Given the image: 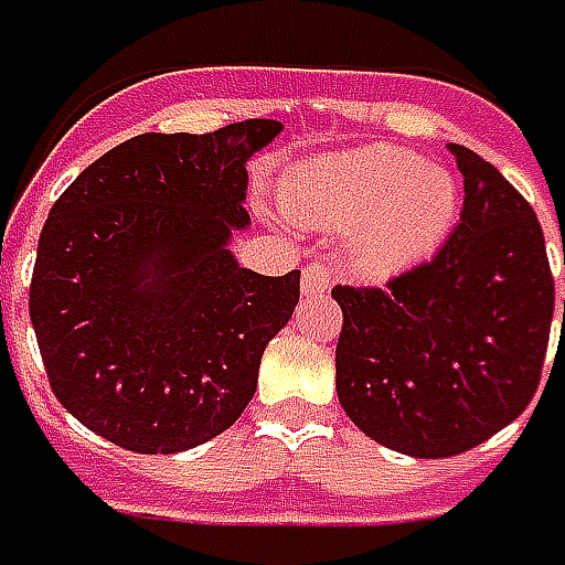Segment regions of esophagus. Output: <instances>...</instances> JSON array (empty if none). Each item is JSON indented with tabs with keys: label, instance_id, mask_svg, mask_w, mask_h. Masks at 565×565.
Here are the masks:
<instances>
[{
	"label": "esophagus",
	"instance_id": "34e87169",
	"mask_svg": "<svg viewBox=\"0 0 565 565\" xmlns=\"http://www.w3.org/2000/svg\"><path fill=\"white\" fill-rule=\"evenodd\" d=\"M331 266H324V263H309V266L302 268V290L306 294H324V290H331Z\"/></svg>",
	"mask_w": 565,
	"mask_h": 565
}]
</instances>
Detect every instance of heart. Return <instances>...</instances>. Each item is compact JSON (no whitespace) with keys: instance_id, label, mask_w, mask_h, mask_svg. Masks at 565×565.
<instances>
[{"instance_id":"heart-1","label":"heart","mask_w":565,"mask_h":565,"mask_svg":"<svg viewBox=\"0 0 565 565\" xmlns=\"http://www.w3.org/2000/svg\"><path fill=\"white\" fill-rule=\"evenodd\" d=\"M284 198L302 222L355 228L349 256L371 275H390L433 256L458 218L455 179L393 145L299 167L287 179Z\"/></svg>"}]
</instances>
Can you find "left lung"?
<instances>
[{"label":"left lung","mask_w":565,"mask_h":565,"mask_svg":"<svg viewBox=\"0 0 565 565\" xmlns=\"http://www.w3.org/2000/svg\"><path fill=\"white\" fill-rule=\"evenodd\" d=\"M448 151L463 210L439 253L383 287L331 290L343 309L340 405L364 436L412 458H451L513 424L539 390L554 321L535 210L489 160Z\"/></svg>","instance_id":"8db88e82"}]
</instances>
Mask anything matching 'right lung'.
Instances as JSON below:
<instances>
[{"label":"right lung","mask_w":565,"mask_h":565,"mask_svg":"<svg viewBox=\"0 0 565 565\" xmlns=\"http://www.w3.org/2000/svg\"><path fill=\"white\" fill-rule=\"evenodd\" d=\"M278 132V120L145 132L49 210L30 321L57 402L107 443L185 451L225 433L256 393L299 271L256 275L225 244L250 222L244 163Z\"/></svg>","instance_id":"right-lung-1"}]
</instances>
